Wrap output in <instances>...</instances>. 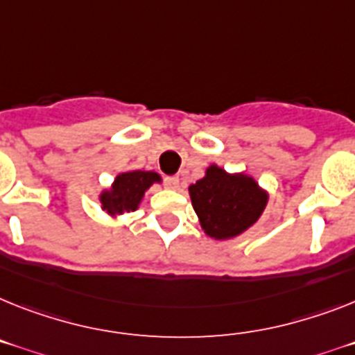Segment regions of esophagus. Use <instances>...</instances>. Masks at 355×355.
I'll return each mask as SVG.
<instances>
[{
  "label": "esophagus",
  "instance_id": "obj_1",
  "mask_svg": "<svg viewBox=\"0 0 355 355\" xmlns=\"http://www.w3.org/2000/svg\"><path fill=\"white\" fill-rule=\"evenodd\" d=\"M166 184H168L169 189H178L180 187V177L175 175V177H168L166 178Z\"/></svg>",
  "mask_w": 355,
  "mask_h": 355
}]
</instances>
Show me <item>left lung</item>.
I'll return each mask as SVG.
<instances>
[{"mask_svg": "<svg viewBox=\"0 0 355 355\" xmlns=\"http://www.w3.org/2000/svg\"><path fill=\"white\" fill-rule=\"evenodd\" d=\"M193 209L200 227L214 240H231L251 229L269 202V193L245 171L229 173L211 164L189 186Z\"/></svg>", "mask_w": 355, "mask_h": 355, "instance_id": "left-lung-1", "label": "left lung"}]
</instances>
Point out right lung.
I'll return each mask as SVG.
<instances>
[{"instance_id": "right-lung-1", "label": "right lung", "mask_w": 355, "mask_h": 355, "mask_svg": "<svg viewBox=\"0 0 355 355\" xmlns=\"http://www.w3.org/2000/svg\"><path fill=\"white\" fill-rule=\"evenodd\" d=\"M160 182L162 177L155 171L133 169V171L119 173L112 186L99 193L101 209L112 218H119L121 214L137 211L141 207L146 191L153 184Z\"/></svg>"}]
</instances>
